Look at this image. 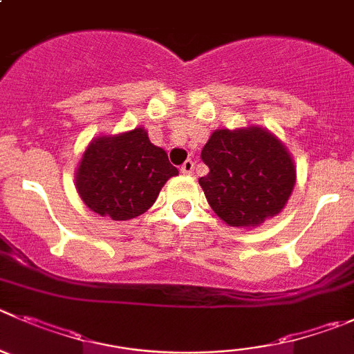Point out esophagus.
I'll return each instance as SVG.
<instances>
[{"instance_id":"1","label":"esophagus","mask_w":354,"mask_h":354,"mask_svg":"<svg viewBox=\"0 0 354 354\" xmlns=\"http://www.w3.org/2000/svg\"><path fill=\"white\" fill-rule=\"evenodd\" d=\"M193 170H194V163L191 160H186L183 163V167H180V171H183L184 175H191L193 174Z\"/></svg>"}]
</instances>
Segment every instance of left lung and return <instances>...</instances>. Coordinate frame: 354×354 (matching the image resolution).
Segmentation results:
<instances>
[{
  "label": "left lung",
  "mask_w": 354,
  "mask_h": 354,
  "mask_svg": "<svg viewBox=\"0 0 354 354\" xmlns=\"http://www.w3.org/2000/svg\"><path fill=\"white\" fill-rule=\"evenodd\" d=\"M209 174L198 183L223 221L258 226L283 210L295 186V165L274 135L261 128L217 129L202 149Z\"/></svg>",
  "instance_id": "1"
}]
</instances>
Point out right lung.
<instances>
[{
	"instance_id": "1",
	"label": "right lung",
	"mask_w": 354,
	"mask_h": 354,
	"mask_svg": "<svg viewBox=\"0 0 354 354\" xmlns=\"http://www.w3.org/2000/svg\"><path fill=\"white\" fill-rule=\"evenodd\" d=\"M177 168L142 128L91 142L77 171L80 198L100 216L126 221L144 214Z\"/></svg>"
}]
</instances>
